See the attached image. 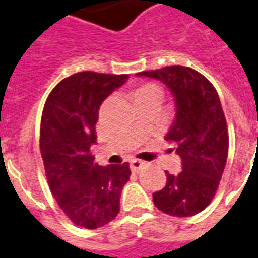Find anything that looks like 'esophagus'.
Returning a JSON list of instances; mask_svg holds the SVG:
<instances>
[{"instance_id":"obj_1","label":"esophagus","mask_w":258,"mask_h":258,"mask_svg":"<svg viewBox=\"0 0 258 258\" xmlns=\"http://www.w3.org/2000/svg\"><path fill=\"white\" fill-rule=\"evenodd\" d=\"M144 167V163L141 161V160H137V158H134V160H131L130 161V168H131V171L133 172H138L141 168Z\"/></svg>"}]
</instances>
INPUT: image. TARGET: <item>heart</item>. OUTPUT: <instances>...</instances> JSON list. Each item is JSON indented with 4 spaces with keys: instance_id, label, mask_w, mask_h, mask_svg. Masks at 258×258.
I'll use <instances>...</instances> for the list:
<instances>
[{
    "instance_id": "1",
    "label": "heart",
    "mask_w": 258,
    "mask_h": 258,
    "mask_svg": "<svg viewBox=\"0 0 258 258\" xmlns=\"http://www.w3.org/2000/svg\"><path fill=\"white\" fill-rule=\"evenodd\" d=\"M156 89H158V87L156 85H153V83H146V85H142L141 87H139L138 90H137V93H135V97H137V95L145 94V93H148V91L156 90Z\"/></svg>"
}]
</instances>
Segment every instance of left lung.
<instances>
[{
  "label": "left lung",
  "instance_id": "8db88e82",
  "mask_svg": "<svg viewBox=\"0 0 258 258\" xmlns=\"http://www.w3.org/2000/svg\"><path fill=\"white\" fill-rule=\"evenodd\" d=\"M137 75L163 82L176 108L165 139L176 145L182 171L165 172L167 184L153 194L154 205L169 216H194L215 197L227 163L228 130L219 94L205 76L188 67H164Z\"/></svg>",
  "mask_w": 258,
  "mask_h": 258
}]
</instances>
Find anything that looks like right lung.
Listing matches in <instances>:
<instances>
[{
    "instance_id": "right-lung-1",
    "label": "right lung",
    "mask_w": 258,
    "mask_h": 258,
    "mask_svg": "<svg viewBox=\"0 0 258 258\" xmlns=\"http://www.w3.org/2000/svg\"><path fill=\"white\" fill-rule=\"evenodd\" d=\"M127 79L90 71L74 74L51 90L42 112L39 146L49 187L70 220L87 230L117 216L131 175L128 163L101 167L90 153L101 104Z\"/></svg>"
}]
</instances>
